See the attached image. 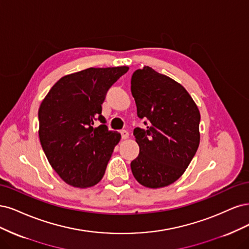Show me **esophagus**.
I'll return each mask as SVG.
<instances>
[{
  "instance_id": "obj_1",
  "label": "esophagus",
  "mask_w": 249,
  "mask_h": 249,
  "mask_svg": "<svg viewBox=\"0 0 249 249\" xmlns=\"http://www.w3.org/2000/svg\"><path fill=\"white\" fill-rule=\"evenodd\" d=\"M121 138H122V140H126V139H128V136H129V132H128L127 130H121Z\"/></svg>"
}]
</instances>
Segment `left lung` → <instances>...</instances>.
Wrapping results in <instances>:
<instances>
[{
	"label": "left lung",
	"mask_w": 249,
	"mask_h": 249,
	"mask_svg": "<svg viewBox=\"0 0 249 249\" xmlns=\"http://www.w3.org/2000/svg\"><path fill=\"white\" fill-rule=\"evenodd\" d=\"M131 93L138 117L146 125L133 130L140 153L130 163L132 174L149 188L170 185L196 153L198 108L184 87L149 66L133 72Z\"/></svg>",
	"instance_id": "obj_1"
}]
</instances>
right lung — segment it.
I'll list each match as a JSON object with an SVG mask.
<instances>
[{
    "label": "right lung",
    "mask_w": 249,
    "mask_h": 249,
    "mask_svg": "<svg viewBox=\"0 0 249 249\" xmlns=\"http://www.w3.org/2000/svg\"><path fill=\"white\" fill-rule=\"evenodd\" d=\"M127 71V66L88 68L65 75L41 102L40 142L52 167L71 186H94L106 173L121 134L108 130L101 104ZM95 121L101 122L98 127L92 126Z\"/></svg>",
    "instance_id": "right-lung-1"
}]
</instances>
